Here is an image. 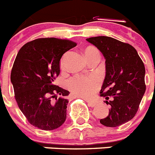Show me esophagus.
I'll return each mask as SVG.
<instances>
[{
	"instance_id": "esophagus-1",
	"label": "esophagus",
	"mask_w": 155,
	"mask_h": 155,
	"mask_svg": "<svg viewBox=\"0 0 155 155\" xmlns=\"http://www.w3.org/2000/svg\"><path fill=\"white\" fill-rule=\"evenodd\" d=\"M97 103L96 102H92V101H88V105L91 107H96L97 105Z\"/></svg>"
}]
</instances>
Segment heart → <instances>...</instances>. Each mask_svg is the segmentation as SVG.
<instances>
[{"instance_id":"heart-1","label":"heart","mask_w":155,"mask_h":155,"mask_svg":"<svg viewBox=\"0 0 155 155\" xmlns=\"http://www.w3.org/2000/svg\"><path fill=\"white\" fill-rule=\"evenodd\" d=\"M99 53L96 48L88 47L84 50V55L89 53ZM63 64V59L61 66ZM67 87L73 95L83 99H91L97 91L99 83L96 78L86 76H75L67 81Z\"/></svg>"}]
</instances>
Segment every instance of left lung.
I'll return each instance as SVG.
<instances>
[{"label":"left lung","mask_w":155,"mask_h":155,"mask_svg":"<svg viewBox=\"0 0 155 155\" xmlns=\"http://www.w3.org/2000/svg\"><path fill=\"white\" fill-rule=\"evenodd\" d=\"M105 59L106 74L100 90L110 106L109 114L100 122L117 127L133 119L146 90L145 67L138 52L129 44L106 36L87 38Z\"/></svg>","instance_id":"8db88e82"}]
</instances>
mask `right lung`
<instances>
[{
  "instance_id": "obj_1",
  "label": "right lung",
  "mask_w": 155,
  "mask_h": 155,
  "mask_svg": "<svg viewBox=\"0 0 155 155\" xmlns=\"http://www.w3.org/2000/svg\"><path fill=\"white\" fill-rule=\"evenodd\" d=\"M76 46L68 40L39 38L25 44L11 73L15 98L29 122L42 130H53L67 118L69 91L53 84L65 52Z\"/></svg>"
}]
</instances>
